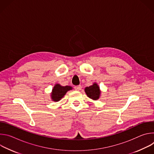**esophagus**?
I'll use <instances>...</instances> for the list:
<instances>
[{
	"label": "esophagus",
	"mask_w": 154,
	"mask_h": 154,
	"mask_svg": "<svg viewBox=\"0 0 154 154\" xmlns=\"http://www.w3.org/2000/svg\"><path fill=\"white\" fill-rule=\"evenodd\" d=\"M74 89L76 91H80L82 89V86L81 85H79V86H76L74 87Z\"/></svg>",
	"instance_id": "esophagus-1"
}]
</instances>
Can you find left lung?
I'll list each match as a JSON object with an SVG mask.
<instances>
[{
	"label": "left lung",
	"mask_w": 154,
	"mask_h": 154,
	"mask_svg": "<svg viewBox=\"0 0 154 154\" xmlns=\"http://www.w3.org/2000/svg\"><path fill=\"white\" fill-rule=\"evenodd\" d=\"M85 92L88 97L93 100H98L101 95L100 87L96 82L93 83L90 86H86L85 88Z\"/></svg>",
	"instance_id": "obj_1"
}]
</instances>
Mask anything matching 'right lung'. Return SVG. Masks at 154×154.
Segmentation results:
<instances>
[{"mask_svg":"<svg viewBox=\"0 0 154 154\" xmlns=\"http://www.w3.org/2000/svg\"><path fill=\"white\" fill-rule=\"evenodd\" d=\"M72 89L73 88L71 86H62L59 83L55 84L51 93V100L54 102L60 101L68 91Z\"/></svg>","mask_w":154,"mask_h":154,"instance_id":"1","label":"right lung"}]
</instances>
